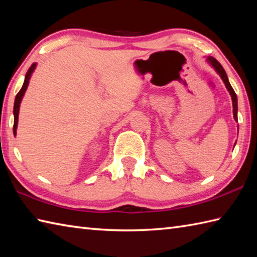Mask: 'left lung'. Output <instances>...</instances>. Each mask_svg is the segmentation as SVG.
I'll use <instances>...</instances> for the list:
<instances>
[{"mask_svg": "<svg viewBox=\"0 0 257 257\" xmlns=\"http://www.w3.org/2000/svg\"><path fill=\"white\" fill-rule=\"evenodd\" d=\"M207 62L212 65V67L216 70V72H217L220 78L224 81L226 88H227L228 92L230 94V97H232V101H233V114H234V119L237 121V97H236V93L234 91V89L232 88V85H230L229 81H228V78H227V74H226L224 68L222 67V64H220L217 60L213 57H208L207 58Z\"/></svg>", "mask_w": 257, "mask_h": 257, "instance_id": "obj_1", "label": "left lung"}]
</instances>
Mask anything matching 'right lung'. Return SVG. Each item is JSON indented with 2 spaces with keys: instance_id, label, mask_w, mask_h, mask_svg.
<instances>
[{
  "instance_id": "add662e5",
  "label": "right lung",
  "mask_w": 257,
  "mask_h": 257,
  "mask_svg": "<svg viewBox=\"0 0 257 257\" xmlns=\"http://www.w3.org/2000/svg\"><path fill=\"white\" fill-rule=\"evenodd\" d=\"M35 67H37V63H33L30 69L28 70L27 74H25V78H24V82L21 90H20L19 93L17 94V97H15V101H14V108H13V114H14V124H13V134L17 135V128H18V120H19V111H20V103L22 101V98L27 91V88L29 85V81H30V78H31V75L34 71Z\"/></svg>"
}]
</instances>
